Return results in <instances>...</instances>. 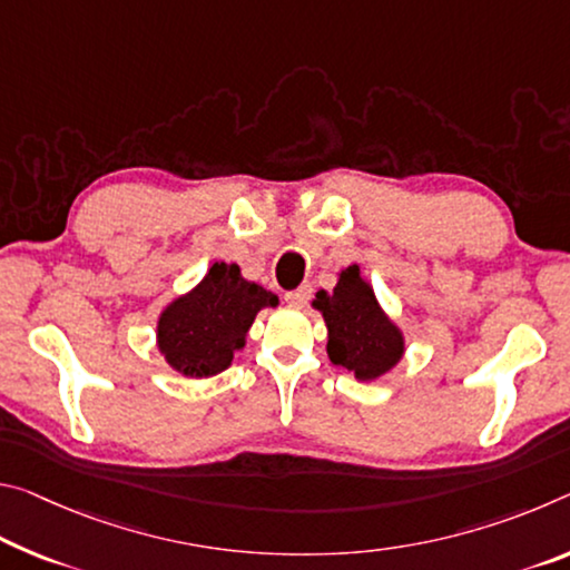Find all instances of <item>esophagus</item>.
<instances>
[{"instance_id":"esophagus-1","label":"esophagus","mask_w":570,"mask_h":570,"mask_svg":"<svg viewBox=\"0 0 570 570\" xmlns=\"http://www.w3.org/2000/svg\"><path fill=\"white\" fill-rule=\"evenodd\" d=\"M309 299H312V286L309 284H304V286L296 288V292L286 294V304L294 306V309H304V306L309 304Z\"/></svg>"}]
</instances>
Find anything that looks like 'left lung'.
<instances>
[{
  "mask_svg": "<svg viewBox=\"0 0 570 570\" xmlns=\"http://www.w3.org/2000/svg\"><path fill=\"white\" fill-rule=\"evenodd\" d=\"M312 306L327 324L330 360L347 367L357 381L373 383L403 360V330L387 317L357 264L340 271L332 292L320 288Z\"/></svg>",
  "mask_w": 570,
  "mask_h": 570,
  "instance_id": "obj_1",
  "label": "left lung"
}]
</instances>
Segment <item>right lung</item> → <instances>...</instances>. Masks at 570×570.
Listing matches in <instances>:
<instances>
[{"instance_id": "right-lung-1", "label": "right lung", "mask_w": 570, "mask_h": 570, "mask_svg": "<svg viewBox=\"0 0 570 570\" xmlns=\"http://www.w3.org/2000/svg\"><path fill=\"white\" fill-rule=\"evenodd\" d=\"M278 296L243 278L238 264L215 261L189 292L171 299L157 317V350L175 373L213 377L246 347L253 320Z\"/></svg>"}]
</instances>
